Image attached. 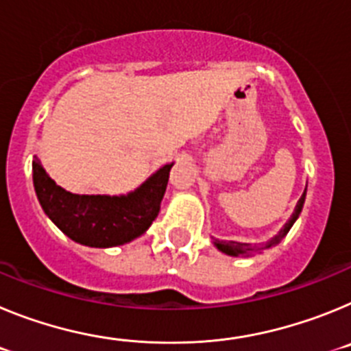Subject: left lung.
I'll return each mask as SVG.
<instances>
[{
  "label": "left lung",
  "mask_w": 351,
  "mask_h": 351,
  "mask_svg": "<svg viewBox=\"0 0 351 351\" xmlns=\"http://www.w3.org/2000/svg\"><path fill=\"white\" fill-rule=\"evenodd\" d=\"M308 188V186H306ZM304 200H306V190H304L302 197L299 198V202H297L295 209H293V214L290 216V219H288L287 223L283 225V228H281L278 234L274 235V237H271L267 241V243H262V244H247V243H237V241H218V239H214L213 243L214 246L218 247L221 253H225V255H230V256H250L253 255V253H260V251L263 250H269V247H274L278 246V244L281 243L285 239V235L290 232V228L293 226V223L297 221V218L300 216V213H302V207H304Z\"/></svg>",
  "instance_id": "8db88e82"
}]
</instances>
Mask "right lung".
Listing matches in <instances>:
<instances>
[{
    "instance_id": "right-lung-1",
    "label": "right lung",
    "mask_w": 351,
    "mask_h": 351,
    "mask_svg": "<svg viewBox=\"0 0 351 351\" xmlns=\"http://www.w3.org/2000/svg\"><path fill=\"white\" fill-rule=\"evenodd\" d=\"M173 163L149 176L126 195H77L56 184L33 160V184L43 213L64 235L89 247H114L141 237L160 213Z\"/></svg>"
}]
</instances>
